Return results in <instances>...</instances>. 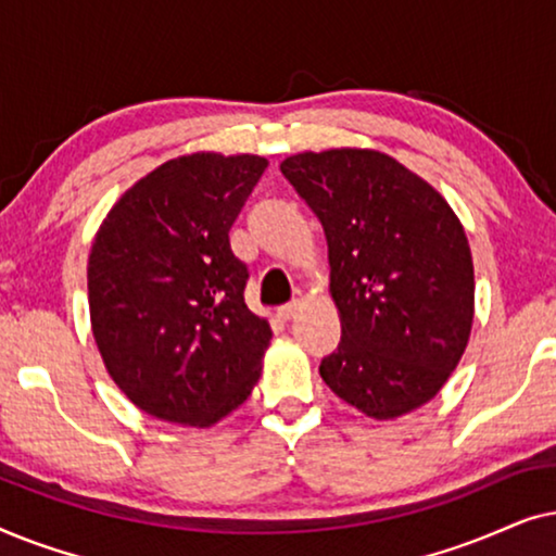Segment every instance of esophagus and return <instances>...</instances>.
<instances>
[{
    "instance_id": "1",
    "label": "esophagus",
    "mask_w": 556,
    "mask_h": 556,
    "mask_svg": "<svg viewBox=\"0 0 556 556\" xmlns=\"http://www.w3.org/2000/svg\"><path fill=\"white\" fill-rule=\"evenodd\" d=\"M299 303H288V306H280L278 308V318H280V321H291V318L295 316V314H299Z\"/></svg>"
}]
</instances>
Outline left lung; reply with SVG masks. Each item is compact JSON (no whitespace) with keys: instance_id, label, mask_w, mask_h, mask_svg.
<instances>
[{"instance_id":"left-lung-1","label":"left lung","mask_w":556,"mask_h":556,"mask_svg":"<svg viewBox=\"0 0 556 556\" xmlns=\"http://www.w3.org/2000/svg\"><path fill=\"white\" fill-rule=\"evenodd\" d=\"M280 172L324 227L341 341L321 362L329 390L394 420L443 390L476 311L473 257L430 181L377 149L301 151Z\"/></svg>"}]
</instances>
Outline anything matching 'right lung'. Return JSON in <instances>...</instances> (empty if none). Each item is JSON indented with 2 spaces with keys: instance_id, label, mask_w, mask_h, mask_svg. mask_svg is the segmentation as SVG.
Segmentation results:
<instances>
[{
  "instance_id": "1",
  "label": "right lung",
  "mask_w": 556,
  "mask_h": 556,
  "mask_svg": "<svg viewBox=\"0 0 556 556\" xmlns=\"http://www.w3.org/2000/svg\"><path fill=\"white\" fill-rule=\"evenodd\" d=\"M257 154L169 159L118 197L88 255L90 329L121 392L156 420L210 428L250 397L273 331L245 306L230 227Z\"/></svg>"
}]
</instances>
